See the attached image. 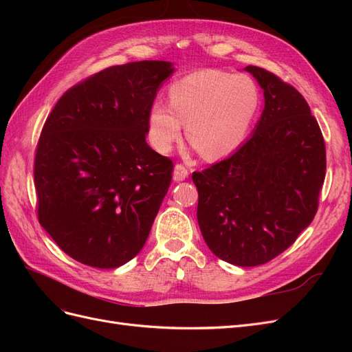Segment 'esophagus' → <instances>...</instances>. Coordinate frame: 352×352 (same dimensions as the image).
<instances>
[{"label":"esophagus","mask_w":352,"mask_h":352,"mask_svg":"<svg viewBox=\"0 0 352 352\" xmlns=\"http://www.w3.org/2000/svg\"><path fill=\"white\" fill-rule=\"evenodd\" d=\"M189 175V170L184 166V164H176L175 170H173V179L176 182H182Z\"/></svg>","instance_id":"1"}]
</instances>
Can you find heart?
Segmentation results:
<instances>
[{
    "label": "heart",
    "mask_w": 352,
    "mask_h": 352,
    "mask_svg": "<svg viewBox=\"0 0 352 352\" xmlns=\"http://www.w3.org/2000/svg\"><path fill=\"white\" fill-rule=\"evenodd\" d=\"M168 98L170 102L155 101L150 109L151 144L157 151L168 153L188 123L189 141L207 160L236 151L260 107V89L252 78L212 69L176 80Z\"/></svg>",
    "instance_id": "heart-1"
}]
</instances>
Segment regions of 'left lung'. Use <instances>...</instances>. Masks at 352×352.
<instances>
[{
  "instance_id": "left-lung-1",
  "label": "left lung",
  "mask_w": 352,
  "mask_h": 352,
  "mask_svg": "<svg viewBox=\"0 0 352 352\" xmlns=\"http://www.w3.org/2000/svg\"><path fill=\"white\" fill-rule=\"evenodd\" d=\"M264 91L254 133L236 153L192 173L198 225L211 252L254 267L278 257L313 221L326 146L302 95L274 73L247 66Z\"/></svg>"
}]
</instances>
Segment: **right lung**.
Masks as SVG:
<instances>
[{
	"label": "right lung",
	"mask_w": 352,
	"mask_h": 352,
	"mask_svg": "<svg viewBox=\"0 0 352 352\" xmlns=\"http://www.w3.org/2000/svg\"><path fill=\"white\" fill-rule=\"evenodd\" d=\"M173 70L157 60L104 69L48 114L34 167L38 220L73 260L116 269L142 250L172 182L173 162L145 136Z\"/></svg>",
	"instance_id": "obj_1"
}]
</instances>
